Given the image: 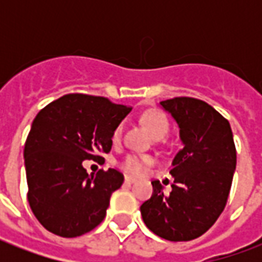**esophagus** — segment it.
I'll use <instances>...</instances> for the list:
<instances>
[{
    "mask_svg": "<svg viewBox=\"0 0 262 262\" xmlns=\"http://www.w3.org/2000/svg\"><path fill=\"white\" fill-rule=\"evenodd\" d=\"M125 182L126 184H135L136 180H135V178H132V177H125Z\"/></svg>",
    "mask_w": 262,
    "mask_h": 262,
    "instance_id": "34e87169",
    "label": "esophagus"
}]
</instances>
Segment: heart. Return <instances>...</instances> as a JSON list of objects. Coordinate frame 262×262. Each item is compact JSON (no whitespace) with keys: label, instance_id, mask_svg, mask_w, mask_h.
Wrapping results in <instances>:
<instances>
[{"label":"heart","instance_id":"b5f03b06","mask_svg":"<svg viewBox=\"0 0 262 262\" xmlns=\"http://www.w3.org/2000/svg\"><path fill=\"white\" fill-rule=\"evenodd\" d=\"M143 125L147 127V130L150 132V135L154 139H163L168 132V119L161 111L157 109H148L144 114L142 115ZM122 137V126H118L115 129L112 139L114 142H119ZM150 160L147 157H142V156H136V154H129L126 156L125 159L122 160L120 167L130 176H142L143 172L146 171V165Z\"/></svg>","mask_w":262,"mask_h":262}]
</instances>
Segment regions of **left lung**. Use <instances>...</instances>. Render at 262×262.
Here are the masks:
<instances>
[{
	"label": "left lung",
	"mask_w": 262,
	"mask_h": 262,
	"mask_svg": "<svg viewBox=\"0 0 262 262\" xmlns=\"http://www.w3.org/2000/svg\"><path fill=\"white\" fill-rule=\"evenodd\" d=\"M160 106L176 120L182 148L172 160V191L164 193L153 181V195L140 206L144 225L170 242L202 236L227 202L236 170V147L230 123L209 103L195 98H172Z\"/></svg>",
	"instance_id": "1"
}]
</instances>
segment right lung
I'll return each mask as SVG.
<instances>
[{"mask_svg": "<svg viewBox=\"0 0 262 262\" xmlns=\"http://www.w3.org/2000/svg\"><path fill=\"white\" fill-rule=\"evenodd\" d=\"M130 111L106 98L67 94L36 115L24 159L28 202L46 230L77 237L102 222L123 176L114 168L90 176L82 161L111 151L115 129Z\"/></svg>", "mask_w": 262, "mask_h": 262, "instance_id": "1", "label": "right lung"}]
</instances>
